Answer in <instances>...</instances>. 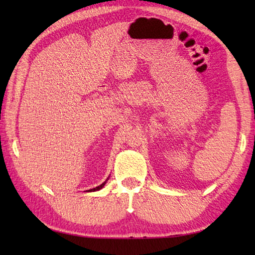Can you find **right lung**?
<instances>
[{
  "mask_svg": "<svg viewBox=\"0 0 255 255\" xmlns=\"http://www.w3.org/2000/svg\"><path fill=\"white\" fill-rule=\"evenodd\" d=\"M108 178H110V176H108V177L106 178V181H105L104 183H102V184H101V185H99V186H96L95 188H91V189H89V191H86V192H96V191H100V189H101V188H103V187H104V185H105V184H106V182L108 181Z\"/></svg>",
  "mask_w": 255,
  "mask_h": 255,
  "instance_id": "obj_1",
  "label": "right lung"
}]
</instances>
